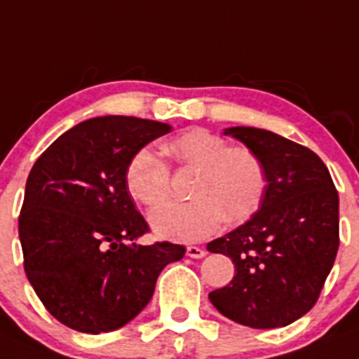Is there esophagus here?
<instances>
[{"label":"esophagus","mask_w":359,"mask_h":359,"mask_svg":"<svg viewBox=\"0 0 359 359\" xmlns=\"http://www.w3.org/2000/svg\"><path fill=\"white\" fill-rule=\"evenodd\" d=\"M187 255L192 259H203L204 255H206V250L201 247H194V245H190V247H187Z\"/></svg>","instance_id":"34e87169"}]
</instances>
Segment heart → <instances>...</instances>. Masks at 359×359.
Returning a JSON list of instances; mask_svg holds the SVG:
<instances>
[{
  "instance_id": "1",
  "label": "heart",
  "mask_w": 359,
  "mask_h": 359,
  "mask_svg": "<svg viewBox=\"0 0 359 359\" xmlns=\"http://www.w3.org/2000/svg\"><path fill=\"white\" fill-rule=\"evenodd\" d=\"M163 151L182 167L197 169L187 203H167L149 215L163 240L199 241L220 224H241L257 213L268 192V169L255 151L231 148L220 135L194 128L163 144ZM126 189L146 206L169 197L170 172L151 148H142L126 167Z\"/></svg>"
}]
</instances>
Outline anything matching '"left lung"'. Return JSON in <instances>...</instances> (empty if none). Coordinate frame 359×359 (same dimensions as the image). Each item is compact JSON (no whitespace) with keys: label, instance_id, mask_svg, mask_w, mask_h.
Here are the masks:
<instances>
[{"label":"left lung","instance_id":"1","mask_svg":"<svg viewBox=\"0 0 359 359\" xmlns=\"http://www.w3.org/2000/svg\"><path fill=\"white\" fill-rule=\"evenodd\" d=\"M224 135L261 156L268 192L254 217L208 243L236 269L231 284L210 292V302L243 326H287L316 305L333 268L339 192L323 160L298 142L255 126H231Z\"/></svg>","mask_w":359,"mask_h":359}]
</instances>
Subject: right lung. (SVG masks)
Here are the masks:
<instances>
[{
    "label": "right lung",
    "mask_w": 359,
    "mask_h": 359,
    "mask_svg": "<svg viewBox=\"0 0 359 359\" xmlns=\"http://www.w3.org/2000/svg\"><path fill=\"white\" fill-rule=\"evenodd\" d=\"M167 123L100 116L75 125L40 155L19 217L24 271L61 324L107 333L151 299L156 278L183 245H137L148 224L126 189V167Z\"/></svg>",
    "instance_id": "right-lung-1"
}]
</instances>
